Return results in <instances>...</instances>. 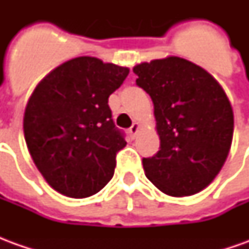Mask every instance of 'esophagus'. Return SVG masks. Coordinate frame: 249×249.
I'll use <instances>...</instances> for the list:
<instances>
[{
    "label": "esophagus",
    "instance_id": "esophagus-1",
    "mask_svg": "<svg viewBox=\"0 0 249 249\" xmlns=\"http://www.w3.org/2000/svg\"><path fill=\"white\" fill-rule=\"evenodd\" d=\"M140 130V124L139 123H133L132 124V126L129 128V133L132 137H136V135H137V132Z\"/></svg>",
    "mask_w": 249,
    "mask_h": 249
}]
</instances>
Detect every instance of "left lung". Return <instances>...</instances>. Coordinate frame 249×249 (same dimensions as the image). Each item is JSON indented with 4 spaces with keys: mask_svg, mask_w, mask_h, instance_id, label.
Here are the masks:
<instances>
[{
    "mask_svg": "<svg viewBox=\"0 0 249 249\" xmlns=\"http://www.w3.org/2000/svg\"><path fill=\"white\" fill-rule=\"evenodd\" d=\"M153 101L160 151L142 159L145 176L162 193L184 197L207 188L230 153L233 110L212 74L169 56L133 68Z\"/></svg>",
    "mask_w": 249,
    "mask_h": 249,
    "instance_id": "left-lung-1",
    "label": "left lung"
}]
</instances>
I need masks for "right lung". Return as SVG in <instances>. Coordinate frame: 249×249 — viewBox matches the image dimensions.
Here are the masks:
<instances>
[{
    "instance_id": "1",
    "label": "right lung",
    "mask_w": 249,
    "mask_h": 249,
    "mask_svg": "<svg viewBox=\"0 0 249 249\" xmlns=\"http://www.w3.org/2000/svg\"><path fill=\"white\" fill-rule=\"evenodd\" d=\"M129 68L100 58H71L36 87L24 114V135L36 167L54 191L73 198L100 192L113 178L116 153L126 145L108 98Z\"/></svg>"
}]
</instances>
